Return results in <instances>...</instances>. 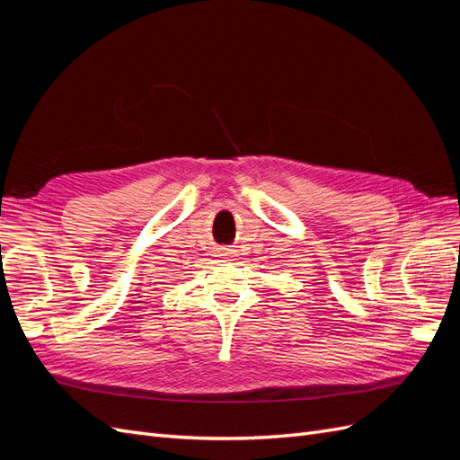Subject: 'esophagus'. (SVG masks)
Segmentation results:
<instances>
[{
    "label": "esophagus",
    "instance_id": "1",
    "mask_svg": "<svg viewBox=\"0 0 460 460\" xmlns=\"http://www.w3.org/2000/svg\"><path fill=\"white\" fill-rule=\"evenodd\" d=\"M225 255H226V253H225Z\"/></svg>",
    "mask_w": 460,
    "mask_h": 460
}]
</instances>
